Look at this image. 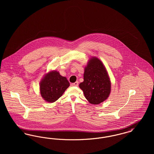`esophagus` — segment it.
Segmentation results:
<instances>
[{"label":"esophagus","mask_w":154,"mask_h":154,"mask_svg":"<svg viewBox=\"0 0 154 154\" xmlns=\"http://www.w3.org/2000/svg\"><path fill=\"white\" fill-rule=\"evenodd\" d=\"M72 86H75V87H77L79 85V82L78 81H76L75 82H74L73 84H72Z\"/></svg>","instance_id":"esophagus-1"}]
</instances>
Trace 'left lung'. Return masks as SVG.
Instances as JSON below:
<instances>
[{
	"label": "left lung",
	"instance_id": "obj_1",
	"mask_svg": "<svg viewBox=\"0 0 154 154\" xmlns=\"http://www.w3.org/2000/svg\"><path fill=\"white\" fill-rule=\"evenodd\" d=\"M111 87L110 77L102 62L91 57L84 69V81L79 84L85 98L92 104H99L109 97Z\"/></svg>",
	"mask_w": 154,
	"mask_h": 154
}]
</instances>
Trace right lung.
<instances>
[{
	"label": "right lung",
	"mask_w": 154,
	"mask_h": 154,
	"mask_svg": "<svg viewBox=\"0 0 154 154\" xmlns=\"http://www.w3.org/2000/svg\"><path fill=\"white\" fill-rule=\"evenodd\" d=\"M40 93L45 102L54 103L61 97L70 83L58 71L51 70L44 74L40 82Z\"/></svg>",
	"instance_id": "obj_1"
}]
</instances>
